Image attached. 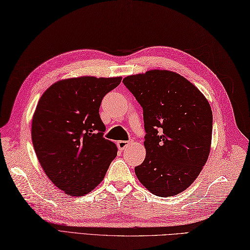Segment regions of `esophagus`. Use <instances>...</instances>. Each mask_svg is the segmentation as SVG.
Returning <instances> with one entry per match:
<instances>
[{
  "label": "esophagus",
  "instance_id": "34e87169",
  "mask_svg": "<svg viewBox=\"0 0 250 250\" xmlns=\"http://www.w3.org/2000/svg\"><path fill=\"white\" fill-rule=\"evenodd\" d=\"M132 141H126V140H121V141H118V146L120 150H124L126 149L127 146H128Z\"/></svg>",
  "mask_w": 250,
  "mask_h": 250
}]
</instances>
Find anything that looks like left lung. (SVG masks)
<instances>
[{
  "label": "left lung",
  "mask_w": 250,
  "mask_h": 250,
  "mask_svg": "<svg viewBox=\"0 0 250 250\" xmlns=\"http://www.w3.org/2000/svg\"><path fill=\"white\" fill-rule=\"evenodd\" d=\"M123 83L144 110L146 155L135 167L137 178L157 196L185 191L209 155L212 112L207 99L167 70L126 76Z\"/></svg>",
  "instance_id": "obj_1"
}]
</instances>
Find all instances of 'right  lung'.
<instances>
[{"instance_id":"add662e5","label":"right lung","mask_w":250,"mask_h":250,"mask_svg":"<svg viewBox=\"0 0 250 250\" xmlns=\"http://www.w3.org/2000/svg\"><path fill=\"white\" fill-rule=\"evenodd\" d=\"M122 78L81 76L53 84L39 100L31 136L43 170L58 189L82 196L103 181L116 146L104 138L99 108Z\"/></svg>"}]
</instances>
